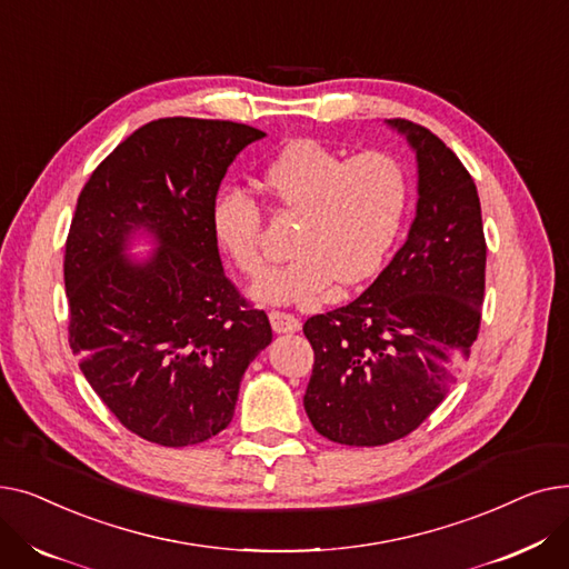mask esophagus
Instances as JSON below:
<instances>
[{
	"instance_id": "esophagus-1",
	"label": "esophagus",
	"mask_w": 569,
	"mask_h": 569,
	"mask_svg": "<svg viewBox=\"0 0 569 569\" xmlns=\"http://www.w3.org/2000/svg\"><path fill=\"white\" fill-rule=\"evenodd\" d=\"M269 322H272V330L277 335H292V332H300L302 322L297 320L295 316L290 313H283V311H269Z\"/></svg>"
}]
</instances>
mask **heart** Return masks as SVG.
<instances>
[{"instance_id":"heart-1","label":"heart","mask_w":569,"mask_h":569,"mask_svg":"<svg viewBox=\"0 0 569 569\" xmlns=\"http://www.w3.org/2000/svg\"><path fill=\"white\" fill-rule=\"evenodd\" d=\"M262 182L286 212L300 214L295 258L253 286L262 302L295 305L332 281L355 286L373 277L397 242L408 174L385 152L346 159L318 140H295L269 161ZM219 247L249 277L264 272L262 214L251 193L226 187L212 200Z\"/></svg>"}]
</instances>
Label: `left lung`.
<instances>
[{
  "instance_id": "1",
  "label": "left lung",
  "mask_w": 569,
  "mask_h": 569,
  "mask_svg": "<svg viewBox=\"0 0 569 569\" xmlns=\"http://www.w3.org/2000/svg\"><path fill=\"white\" fill-rule=\"evenodd\" d=\"M417 161V209L403 247L355 302L313 316L305 395L313 429L376 447L420 427L457 380L480 332L487 242L470 172L429 129L385 119Z\"/></svg>"
}]
</instances>
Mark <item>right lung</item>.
<instances>
[{
	"mask_svg": "<svg viewBox=\"0 0 569 569\" xmlns=\"http://www.w3.org/2000/svg\"><path fill=\"white\" fill-rule=\"evenodd\" d=\"M260 138L219 119H157L80 191L64 256L69 343L110 412L149 442L223 431L244 371L272 343L267 313L223 274L212 230L228 166ZM140 236L156 249L131 259Z\"/></svg>",
	"mask_w": 569,
	"mask_h": 569,
	"instance_id": "add662e5",
	"label": "right lung"
}]
</instances>
